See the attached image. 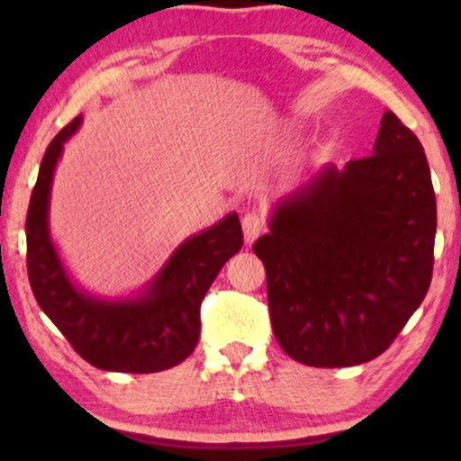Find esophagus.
I'll list each match as a JSON object with an SVG mask.
<instances>
[{"label":"esophagus","instance_id":"esophagus-1","mask_svg":"<svg viewBox=\"0 0 461 461\" xmlns=\"http://www.w3.org/2000/svg\"><path fill=\"white\" fill-rule=\"evenodd\" d=\"M241 226H243V237H245V241L248 243H254L258 237L262 235V230H264V216L260 212H248L243 216V220H241Z\"/></svg>","mask_w":461,"mask_h":461}]
</instances>
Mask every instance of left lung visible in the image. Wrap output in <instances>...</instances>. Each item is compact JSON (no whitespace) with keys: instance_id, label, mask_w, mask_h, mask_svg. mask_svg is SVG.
Returning <instances> with one entry per match:
<instances>
[{"instance_id":"8db88e82","label":"left lung","mask_w":461,"mask_h":461,"mask_svg":"<svg viewBox=\"0 0 461 461\" xmlns=\"http://www.w3.org/2000/svg\"><path fill=\"white\" fill-rule=\"evenodd\" d=\"M268 229L254 251L281 348L311 367L380 357L432 279L437 197L424 147L386 111L374 155L327 163L275 205Z\"/></svg>"}]
</instances>
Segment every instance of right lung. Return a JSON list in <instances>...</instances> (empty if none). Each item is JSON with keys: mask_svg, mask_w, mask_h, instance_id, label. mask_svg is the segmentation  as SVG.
I'll return each instance as SVG.
<instances>
[{"mask_svg": "<svg viewBox=\"0 0 461 461\" xmlns=\"http://www.w3.org/2000/svg\"><path fill=\"white\" fill-rule=\"evenodd\" d=\"M84 117L65 125L43 155L27 212V270L37 304L75 352L94 367L122 374H155L185 361L201 333V300L220 268L241 249L235 212L188 237L147 287L130 298L104 300L68 276L50 237V191L65 142Z\"/></svg>", "mask_w": 461, "mask_h": 461, "instance_id": "obj_1", "label": "right lung"}]
</instances>
